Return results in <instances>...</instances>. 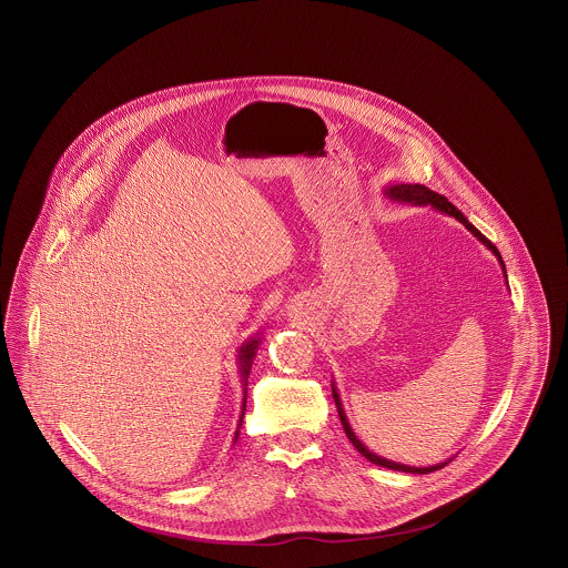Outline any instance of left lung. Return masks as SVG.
<instances>
[{
  "label": "left lung",
  "mask_w": 568,
  "mask_h": 568,
  "mask_svg": "<svg viewBox=\"0 0 568 568\" xmlns=\"http://www.w3.org/2000/svg\"><path fill=\"white\" fill-rule=\"evenodd\" d=\"M383 195L389 200V202H396V204H410V206H430L434 211H438V213H443V215L454 216V219H458L459 223L479 241V243L484 244L486 248H489L491 253H494V257L498 260V264H500V268H503V274H505V278H507V268H505V262H503V257H500V253H498V248L494 246V244L487 241L486 236L466 219V216L459 213L458 209L452 204V202H447V197H443V195H438V193H434V191L428 190V187H424V185H417V183H387L385 187H383ZM332 396H334V403H336V408H338V417H341V424H343V430L347 434V438L352 440L353 447L364 456V458L368 459V462H373V464H377V466H383V468H392V470H400V473H410V475H428V473H434V470H438V468H443V466H447L449 462L454 458L443 459V462H438V464H434V466H408V464H400V462H394V459L383 458V456H377L375 452H371L359 438H357V434L353 433L352 424H349V419H347V413H345V408H343V403H341V396H338V387H336V381H332Z\"/></svg>",
  "instance_id": "1"
}]
</instances>
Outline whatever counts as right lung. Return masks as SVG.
<instances>
[{
  "label": "right lung",
  "instance_id": "right-lung-1",
  "mask_svg": "<svg viewBox=\"0 0 568 568\" xmlns=\"http://www.w3.org/2000/svg\"><path fill=\"white\" fill-rule=\"evenodd\" d=\"M262 345V334H255L251 338H246L243 345L239 347V375L243 381V408H241V419H239V426H236V434H234V445L241 436V428H243L244 410H246V381H248V373H251V366H253V359L257 355V349Z\"/></svg>",
  "mask_w": 568,
  "mask_h": 568
}]
</instances>
